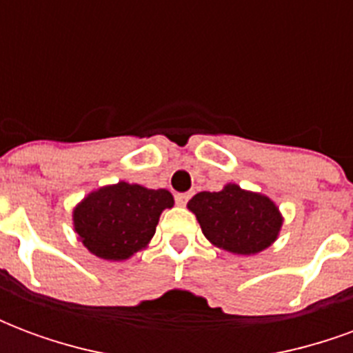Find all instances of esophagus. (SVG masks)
<instances>
[{
  "instance_id": "esophagus-1",
  "label": "esophagus",
  "mask_w": 353,
  "mask_h": 353,
  "mask_svg": "<svg viewBox=\"0 0 353 353\" xmlns=\"http://www.w3.org/2000/svg\"><path fill=\"white\" fill-rule=\"evenodd\" d=\"M189 199H191V192H179V194H176V204L177 206H185L189 202Z\"/></svg>"
}]
</instances>
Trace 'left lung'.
<instances>
[{
	"instance_id": "1",
	"label": "left lung",
	"mask_w": 353,
	"mask_h": 353,
	"mask_svg": "<svg viewBox=\"0 0 353 353\" xmlns=\"http://www.w3.org/2000/svg\"><path fill=\"white\" fill-rule=\"evenodd\" d=\"M187 208L196 215L204 236L236 255H253L274 244L281 229V214L272 200L229 183L219 192L194 194Z\"/></svg>"
}]
</instances>
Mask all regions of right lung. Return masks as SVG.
<instances>
[{"label": "right lung", "mask_w": 353, "mask_h": 353, "mask_svg": "<svg viewBox=\"0 0 353 353\" xmlns=\"http://www.w3.org/2000/svg\"><path fill=\"white\" fill-rule=\"evenodd\" d=\"M174 206L166 189L119 181L100 187L73 210V229L88 252L105 261H124L154 236L159 217Z\"/></svg>", "instance_id": "obj_1"}]
</instances>
